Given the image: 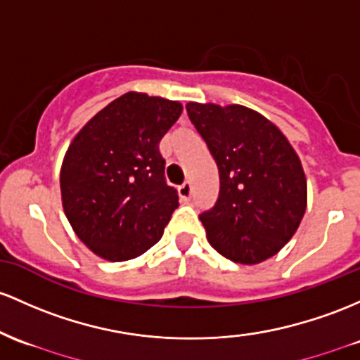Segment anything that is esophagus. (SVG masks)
<instances>
[{
	"instance_id": "34e87169",
	"label": "esophagus",
	"mask_w": 360,
	"mask_h": 360,
	"mask_svg": "<svg viewBox=\"0 0 360 360\" xmlns=\"http://www.w3.org/2000/svg\"><path fill=\"white\" fill-rule=\"evenodd\" d=\"M191 193H193V188H191V183H184V184H181L179 186V196H181V200H189L191 198Z\"/></svg>"
}]
</instances>
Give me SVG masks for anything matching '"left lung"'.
<instances>
[{
	"mask_svg": "<svg viewBox=\"0 0 360 360\" xmlns=\"http://www.w3.org/2000/svg\"><path fill=\"white\" fill-rule=\"evenodd\" d=\"M220 176L219 198L200 215L208 243L227 259L256 264L297 231L307 203L301 160L283 133L244 105L188 102Z\"/></svg>",
	"mask_w": 360,
	"mask_h": 360,
	"instance_id": "1",
	"label": "left lung"
}]
</instances>
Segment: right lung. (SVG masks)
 Listing matches in <instances>:
<instances>
[{
  "mask_svg": "<svg viewBox=\"0 0 360 360\" xmlns=\"http://www.w3.org/2000/svg\"><path fill=\"white\" fill-rule=\"evenodd\" d=\"M183 105L128 92L73 138L61 165V200L75 234L108 262L143 255L164 234L179 196L164 177L162 136Z\"/></svg>",
  "mask_w": 360,
  "mask_h": 360,
  "instance_id": "obj_1",
  "label": "right lung"
}]
</instances>
